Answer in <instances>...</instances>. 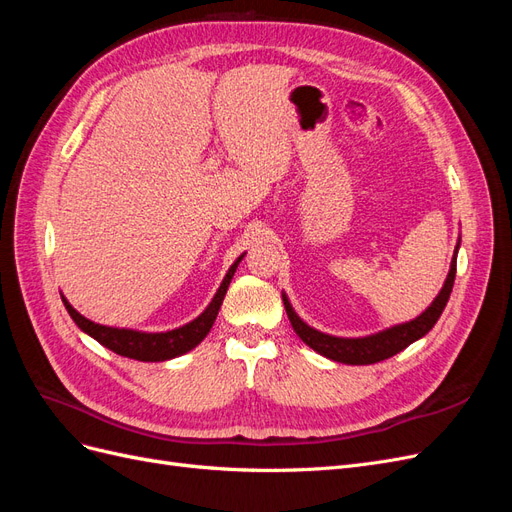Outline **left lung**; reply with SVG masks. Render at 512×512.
<instances>
[{"label":"left lung","mask_w":512,"mask_h":512,"mask_svg":"<svg viewBox=\"0 0 512 512\" xmlns=\"http://www.w3.org/2000/svg\"><path fill=\"white\" fill-rule=\"evenodd\" d=\"M459 245H461V239L457 241L455 254L451 260V269H448V275L438 292V297L431 301V305L421 316H416L408 322L393 324V327H389V329H382L378 333H369L363 337H337V335H329V333H322L314 327H309V324L303 322L301 316L294 312V307L288 301L286 292H282L286 314H288V320L292 324L294 333H297L309 348L316 350L322 356H327V359H331L335 363L371 365V363H380L384 359H391V356H395L397 352L414 344L416 339L425 337L433 329V324H436L438 318L442 316L444 307L448 303V297H451V292H453V284H455Z\"/></svg>","instance_id":"left-lung-1"}]
</instances>
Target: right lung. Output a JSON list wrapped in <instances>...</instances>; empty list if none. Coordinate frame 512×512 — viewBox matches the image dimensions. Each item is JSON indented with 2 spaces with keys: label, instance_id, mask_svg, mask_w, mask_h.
I'll return each mask as SVG.
<instances>
[{
  "label": "right lung",
  "instance_id": "add662e5",
  "mask_svg": "<svg viewBox=\"0 0 512 512\" xmlns=\"http://www.w3.org/2000/svg\"><path fill=\"white\" fill-rule=\"evenodd\" d=\"M245 254L247 252H243L235 262H232L230 269L224 275L218 292L213 294L211 303L203 309V314H198L194 320L183 324V327L170 329V331L149 333V331H136V329L106 327V324H98V322L89 320L83 314L76 312L64 294H61V301H64L70 318L76 322V327H79L83 333H87L89 337H94L96 342L102 344L104 348L113 350L119 356H128V359L143 361V363L170 361V359H177V356H181L185 352L194 350L207 337L215 318H218V312H220L222 301L226 297V290L230 286L232 275H235L239 262L243 260Z\"/></svg>",
  "mask_w": 512,
  "mask_h": 512
}]
</instances>
